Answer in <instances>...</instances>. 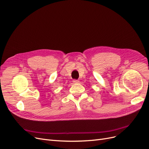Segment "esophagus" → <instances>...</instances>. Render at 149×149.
Returning a JSON list of instances; mask_svg holds the SVG:
<instances>
[{
	"instance_id": "1",
	"label": "esophagus",
	"mask_w": 149,
	"mask_h": 149,
	"mask_svg": "<svg viewBox=\"0 0 149 149\" xmlns=\"http://www.w3.org/2000/svg\"><path fill=\"white\" fill-rule=\"evenodd\" d=\"M73 82L74 83H78L79 81V80H77V79H74V80H73Z\"/></svg>"
}]
</instances>
